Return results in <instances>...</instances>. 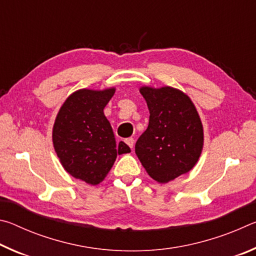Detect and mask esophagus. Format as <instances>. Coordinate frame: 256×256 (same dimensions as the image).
I'll return each instance as SVG.
<instances>
[{
	"label": "esophagus",
	"mask_w": 256,
	"mask_h": 256,
	"mask_svg": "<svg viewBox=\"0 0 256 256\" xmlns=\"http://www.w3.org/2000/svg\"><path fill=\"white\" fill-rule=\"evenodd\" d=\"M125 144H126L130 148H133V146H134V138H128L126 140H125Z\"/></svg>",
	"instance_id": "1"
}]
</instances>
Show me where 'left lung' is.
Here are the masks:
<instances>
[{
  "label": "left lung",
  "instance_id": "left-lung-1",
  "mask_svg": "<svg viewBox=\"0 0 256 256\" xmlns=\"http://www.w3.org/2000/svg\"><path fill=\"white\" fill-rule=\"evenodd\" d=\"M149 125L136 144V154L150 177L168 183L192 170L203 146L201 120L190 99L180 90L142 86Z\"/></svg>",
  "mask_w": 256,
  "mask_h": 256
}]
</instances>
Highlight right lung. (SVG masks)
Here are the masks:
<instances>
[{
    "label": "right lung",
    "mask_w": 256,
    "mask_h": 256,
    "mask_svg": "<svg viewBox=\"0 0 256 256\" xmlns=\"http://www.w3.org/2000/svg\"><path fill=\"white\" fill-rule=\"evenodd\" d=\"M115 89H81L68 97L53 128V144L64 170L78 180L97 185L110 170L118 154L131 152L116 142L104 108Z\"/></svg>",
    "instance_id": "1"
}]
</instances>
